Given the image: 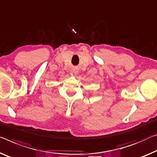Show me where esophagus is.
Segmentation results:
<instances>
[{"label": "esophagus", "mask_w": 157, "mask_h": 157, "mask_svg": "<svg viewBox=\"0 0 157 157\" xmlns=\"http://www.w3.org/2000/svg\"><path fill=\"white\" fill-rule=\"evenodd\" d=\"M72 71H73L74 73H75V74L78 73V70H77L76 69H72Z\"/></svg>", "instance_id": "esophagus-1"}]
</instances>
